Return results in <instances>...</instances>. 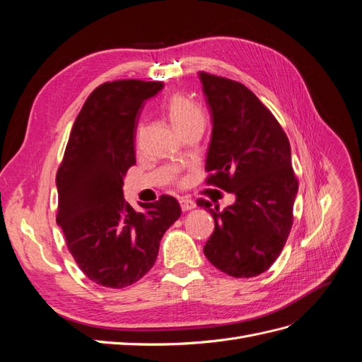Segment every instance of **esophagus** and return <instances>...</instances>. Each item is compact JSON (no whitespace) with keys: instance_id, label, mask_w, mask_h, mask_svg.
<instances>
[{"instance_id":"obj_1","label":"esophagus","mask_w":362,"mask_h":362,"mask_svg":"<svg viewBox=\"0 0 362 362\" xmlns=\"http://www.w3.org/2000/svg\"><path fill=\"white\" fill-rule=\"evenodd\" d=\"M180 205H181V210L182 211H190V210H193V208L196 206L194 201H192L189 198H181L180 199Z\"/></svg>"}]
</instances>
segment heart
Wrapping results in <instances>:
<instances>
[{
    "mask_svg": "<svg viewBox=\"0 0 362 362\" xmlns=\"http://www.w3.org/2000/svg\"><path fill=\"white\" fill-rule=\"evenodd\" d=\"M166 112L173 128L177 131L190 124L204 120V113L201 110V107L193 100H190V98L180 93L169 98V101L166 104Z\"/></svg>",
    "mask_w": 362,
    "mask_h": 362,
    "instance_id": "b5f03b06",
    "label": "heart"
}]
</instances>
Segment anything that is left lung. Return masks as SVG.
Masks as SVG:
<instances>
[{
	"instance_id": "1",
	"label": "left lung",
	"mask_w": 362,
	"mask_h": 362,
	"mask_svg": "<svg viewBox=\"0 0 362 362\" xmlns=\"http://www.w3.org/2000/svg\"><path fill=\"white\" fill-rule=\"evenodd\" d=\"M199 80L213 120L206 184L235 194L223 211L198 199L214 218L204 254L229 276H258L276 261L293 225L299 184L290 141L246 86L206 72Z\"/></svg>"
}]
</instances>
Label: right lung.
Instances as JSON below:
<instances>
[{"instance_id": "1", "label": "right lung", "mask_w": 362, "mask_h": 362, "mask_svg": "<svg viewBox=\"0 0 362 362\" xmlns=\"http://www.w3.org/2000/svg\"><path fill=\"white\" fill-rule=\"evenodd\" d=\"M161 81L117 80L89 95L76 116L57 170V225L90 281L124 288L154 266L160 242L181 206L163 194L137 213L124 199V177L136 164L134 137L145 103Z\"/></svg>"}]
</instances>
